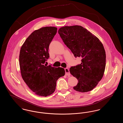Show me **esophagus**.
I'll list each match as a JSON object with an SVG mask.
<instances>
[{
  "label": "esophagus",
  "mask_w": 123,
  "mask_h": 123,
  "mask_svg": "<svg viewBox=\"0 0 123 123\" xmlns=\"http://www.w3.org/2000/svg\"><path fill=\"white\" fill-rule=\"evenodd\" d=\"M65 75L66 76H70V72L69 71V70L68 68H65Z\"/></svg>",
  "instance_id": "1"
}]
</instances>
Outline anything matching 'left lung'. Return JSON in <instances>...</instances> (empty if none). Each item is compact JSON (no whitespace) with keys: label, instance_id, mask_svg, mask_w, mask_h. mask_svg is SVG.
Here are the masks:
<instances>
[{"label":"left lung","instance_id":"obj_1","mask_svg":"<svg viewBox=\"0 0 123 123\" xmlns=\"http://www.w3.org/2000/svg\"><path fill=\"white\" fill-rule=\"evenodd\" d=\"M59 35L74 56L82 58L81 64L70 67V74L78 80L73 88L80 92L93 90L103 77L106 55L101 42L81 26H64Z\"/></svg>","mask_w":123,"mask_h":123}]
</instances>
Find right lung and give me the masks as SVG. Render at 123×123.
Masks as SVG:
<instances>
[{"mask_svg":"<svg viewBox=\"0 0 123 123\" xmlns=\"http://www.w3.org/2000/svg\"><path fill=\"white\" fill-rule=\"evenodd\" d=\"M57 31L54 27L36 30L27 38L20 49L22 77L29 88L39 96L46 97L53 93L57 81L65 75L63 68L44 65L49 58L48 48Z\"/></svg>","mask_w":123,"mask_h":123,"instance_id":"1","label":"right lung"}]
</instances>
